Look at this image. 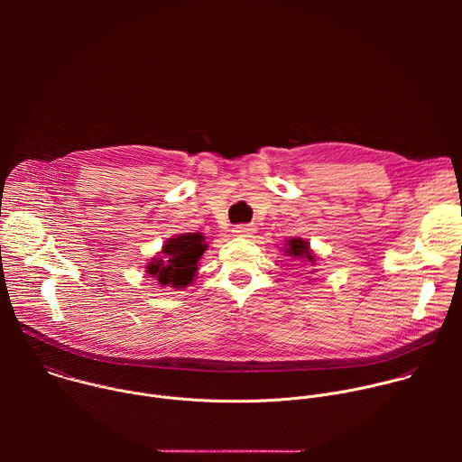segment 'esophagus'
Here are the masks:
<instances>
[{"label":"esophagus","mask_w":462,"mask_h":462,"mask_svg":"<svg viewBox=\"0 0 462 462\" xmlns=\"http://www.w3.org/2000/svg\"><path fill=\"white\" fill-rule=\"evenodd\" d=\"M254 230H255L254 225H236V226L232 228V232H234L236 236H250V234H254Z\"/></svg>","instance_id":"34e87169"}]
</instances>
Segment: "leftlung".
I'll list each match as a JSON object with an SVG mask.
<instances>
[{
    "mask_svg": "<svg viewBox=\"0 0 462 462\" xmlns=\"http://www.w3.org/2000/svg\"><path fill=\"white\" fill-rule=\"evenodd\" d=\"M283 250H285L287 255H291V257L296 259V261H307V265H310V267L316 265V255H314V252L310 250L309 243H307L305 239H301V237L287 239ZM314 273H316V269L310 271V274H314Z\"/></svg>",
    "mask_w": 462,
    "mask_h": 462,
    "instance_id": "8db88e82",
    "label": "left lung"
}]
</instances>
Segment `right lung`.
I'll use <instances>...</instances> for the list:
<instances>
[{
	"mask_svg": "<svg viewBox=\"0 0 462 462\" xmlns=\"http://www.w3.org/2000/svg\"><path fill=\"white\" fill-rule=\"evenodd\" d=\"M207 248L205 236L199 232L170 237L161 250L162 255L153 257L148 263L146 273L150 278H155L161 287L184 289L193 282L197 269H199L197 263Z\"/></svg>",
	"mask_w": 462,
	"mask_h": 462,
	"instance_id": "right-lung-1",
	"label": "right lung"
}]
</instances>
